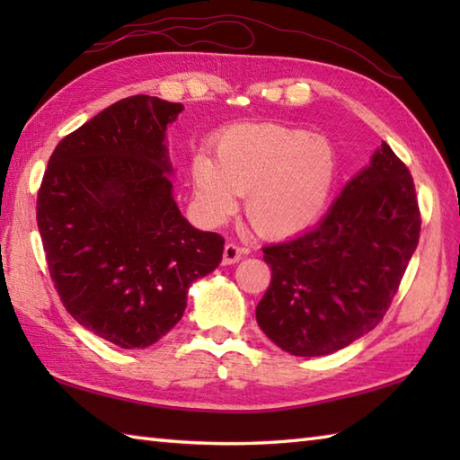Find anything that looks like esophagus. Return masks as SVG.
<instances>
[{
  "label": "esophagus",
  "instance_id": "34e87169",
  "mask_svg": "<svg viewBox=\"0 0 460 460\" xmlns=\"http://www.w3.org/2000/svg\"><path fill=\"white\" fill-rule=\"evenodd\" d=\"M245 255V251H243L237 243H227L223 249V265H233V262H239Z\"/></svg>",
  "mask_w": 460,
  "mask_h": 460
}]
</instances>
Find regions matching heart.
<instances>
[{"label":"heart","mask_w":460,"mask_h":460,"mask_svg":"<svg viewBox=\"0 0 460 460\" xmlns=\"http://www.w3.org/2000/svg\"><path fill=\"white\" fill-rule=\"evenodd\" d=\"M336 150L326 136L262 122L235 124L217 138V158L199 150L191 181L211 217H227L247 195V217L265 237H288L324 211L336 178Z\"/></svg>","instance_id":"1"}]
</instances>
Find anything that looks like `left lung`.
Masks as SVG:
<instances>
[{
	"mask_svg": "<svg viewBox=\"0 0 460 460\" xmlns=\"http://www.w3.org/2000/svg\"><path fill=\"white\" fill-rule=\"evenodd\" d=\"M419 233L411 173L381 142L316 227L262 247L272 275L257 306L261 330L302 358L349 346L384 320Z\"/></svg>",
	"mask_w": 460,
	"mask_h": 460,
	"instance_id": "obj_1",
	"label": "left lung"
}]
</instances>
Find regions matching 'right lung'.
Returning <instances> with one entry per match:
<instances>
[{
  "label": "right lung",
  "mask_w": 460,
  "mask_h": 460,
  "mask_svg": "<svg viewBox=\"0 0 460 460\" xmlns=\"http://www.w3.org/2000/svg\"><path fill=\"white\" fill-rule=\"evenodd\" d=\"M180 102L136 94L66 134L37 191V227L58 298L81 326L124 349L178 324L193 280L225 239L191 227L172 195L164 136Z\"/></svg>",
  "instance_id": "obj_1"
}]
</instances>
